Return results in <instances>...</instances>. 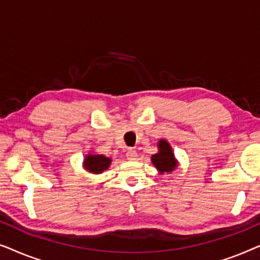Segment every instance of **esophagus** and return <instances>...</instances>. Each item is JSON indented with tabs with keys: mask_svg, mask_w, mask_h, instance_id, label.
Instances as JSON below:
<instances>
[{
	"mask_svg": "<svg viewBox=\"0 0 260 260\" xmlns=\"http://www.w3.org/2000/svg\"><path fill=\"white\" fill-rule=\"evenodd\" d=\"M126 157L127 159H131V161H133V159H136L137 157L136 150H135V149H129V150L126 151Z\"/></svg>",
	"mask_w": 260,
	"mask_h": 260,
	"instance_id": "34e87169",
	"label": "esophagus"
}]
</instances>
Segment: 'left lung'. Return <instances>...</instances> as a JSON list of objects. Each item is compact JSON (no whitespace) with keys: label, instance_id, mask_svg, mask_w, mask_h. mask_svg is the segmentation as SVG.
Segmentation results:
<instances>
[{"label":"left lung","instance_id":"obj_1","mask_svg":"<svg viewBox=\"0 0 260 260\" xmlns=\"http://www.w3.org/2000/svg\"><path fill=\"white\" fill-rule=\"evenodd\" d=\"M158 150L157 154L151 156V161L156 168L161 173H169L175 169L176 159L168 142L165 140L159 141Z\"/></svg>","mask_w":260,"mask_h":260}]
</instances>
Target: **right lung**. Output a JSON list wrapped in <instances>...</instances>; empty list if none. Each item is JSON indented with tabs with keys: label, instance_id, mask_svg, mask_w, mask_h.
I'll list each match as a JSON object with an SVG mask.
<instances>
[{
	"label": "right lung",
	"instance_id": "right-lung-1",
	"mask_svg": "<svg viewBox=\"0 0 260 260\" xmlns=\"http://www.w3.org/2000/svg\"><path fill=\"white\" fill-rule=\"evenodd\" d=\"M110 163H111V159L103 155H87L85 157L84 167L88 172L93 174H101L105 169L109 168Z\"/></svg>",
	"mask_w": 260,
	"mask_h": 260
}]
</instances>
